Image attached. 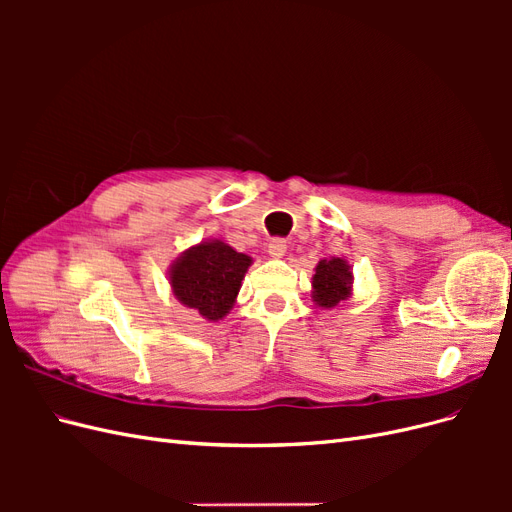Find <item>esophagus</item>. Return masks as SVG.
Wrapping results in <instances>:
<instances>
[{"instance_id": "obj_1", "label": "esophagus", "mask_w": 512, "mask_h": 512, "mask_svg": "<svg viewBox=\"0 0 512 512\" xmlns=\"http://www.w3.org/2000/svg\"><path fill=\"white\" fill-rule=\"evenodd\" d=\"M286 250H288L286 239H282V237L271 239V243H269V254H271L273 258H282V256L286 254Z\"/></svg>"}]
</instances>
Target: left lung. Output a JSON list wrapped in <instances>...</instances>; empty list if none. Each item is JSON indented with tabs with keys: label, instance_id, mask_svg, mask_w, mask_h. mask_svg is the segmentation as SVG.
I'll return each mask as SVG.
<instances>
[{
	"label": "left lung",
	"instance_id": "obj_1",
	"mask_svg": "<svg viewBox=\"0 0 512 512\" xmlns=\"http://www.w3.org/2000/svg\"><path fill=\"white\" fill-rule=\"evenodd\" d=\"M314 299L322 307H333L350 292V271L342 258L320 260L314 275Z\"/></svg>",
	"mask_w": 512,
	"mask_h": 512
}]
</instances>
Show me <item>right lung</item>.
I'll list each match as a JSON object with an SVG mask.
<instances>
[{"mask_svg":"<svg viewBox=\"0 0 512 512\" xmlns=\"http://www.w3.org/2000/svg\"><path fill=\"white\" fill-rule=\"evenodd\" d=\"M250 265V256L222 241L200 243L177 260L170 271V284L183 305L198 309L207 320H220L235 303Z\"/></svg>","mask_w":512,"mask_h":512,"instance_id":"obj_1","label":"right lung"}]
</instances>
